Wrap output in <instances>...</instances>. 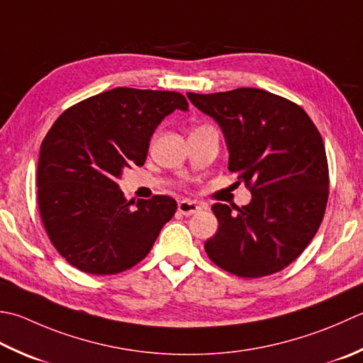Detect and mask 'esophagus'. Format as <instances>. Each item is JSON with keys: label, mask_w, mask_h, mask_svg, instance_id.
I'll list each match as a JSON object with an SVG mask.
<instances>
[{"label": "esophagus", "mask_w": 363, "mask_h": 363, "mask_svg": "<svg viewBox=\"0 0 363 363\" xmlns=\"http://www.w3.org/2000/svg\"><path fill=\"white\" fill-rule=\"evenodd\" d=\"M200 209H201V206L195 203V201H191V200H182V201L177 203V211H179L182 216L196 214V212Z\"/></svg>", "instance_id": "1"}]
</instances>
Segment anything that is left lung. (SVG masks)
<instances>
[{
    "label": "left lung",
    "instance_id": "left-lung-1",
    "mask_svg": "<svg viewBox=\"0 0 363 363\" xmlns=\"http://www.w3.org/2000/svg\"><path fill=\"white\" fill-rule=\"evenodd\" d=\"M187 97L222 129L228 169L252 191L236 213L212 206L218 230L204 242L206 253L245 279L281 271L315 238L328 204V157L316 125L299 105L264 89Z\"/></svg>",
    "mask_w": 363,
    "mask_h": 363
}]
</instances>
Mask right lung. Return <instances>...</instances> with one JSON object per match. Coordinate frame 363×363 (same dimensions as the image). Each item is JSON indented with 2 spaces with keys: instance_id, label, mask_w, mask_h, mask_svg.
Wrapping results in <instances>:
<instances>
[{
  "instance_id": "right-lung-1",
  "label": "right lung",
  "mask_w": 363,
  "mask_h": 363,
  "mask_svg": "<svg viewBox=\"0 0 363 363\" xmlns=\"http://www.w3.org/2000/svg\"><path fill=\"white\" fill-rule=\"evenodd\" d=\"M189 110L174 91L115 88L70 106L40 145L38 203L50 240L92 275L127 271L151 252L174 216L172 196L127 201L118 179L141 167L165 116Z\"/></svg>"
}]
</instances>
